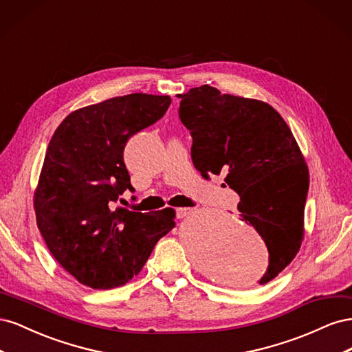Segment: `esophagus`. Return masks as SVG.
Masks as SVG:
<instances>
[{"instance_id":"34e87169","label":"esophagus","mask_w":352,"mask_h":352,"mask_svg":"<svg viewBox=\"0 0 352 352\" xmlns=\"http://www.w3.org/2000/svg\"><path fill=\"white\" fill-rule=\"evenodd\" d=\"M190 212H192V208L180 207V208H176V217H177V219H184V217L189 216Z\"/></svg>"}]
</instances>
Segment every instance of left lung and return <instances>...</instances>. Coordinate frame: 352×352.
<instances>
[{
	"label": "left lung",
	"instance_id": "left-lung-1",
	"mask_svg": "<svg viewBox=\"0 0 352 352\" xmlns=\"http://www.w3.org/2000/svg\"><path fill=\"white\" fill-rule=\"evenodd\" d=\"M179 117L192 136L190 157L202 177L225 173L241 201V220L260 233L269 265L257 282L292 261L304 235L308 168L289 127L272 105L202 85L179 95Z\"/></svg>",
	"mask_w": 352,
	"mask_h": 352
}]
</instances>
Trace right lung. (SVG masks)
I'll list each match as a JSON object with an SVG mask.
<instances>
[{
	"mask_svg": "<svg viewBox=\"0 0 352 352\" xmlns=\"http://www.w3.org/2000/svg\"><path fill=\"white\" fill-rule=\"evenodd\" d=\"M167 95L129 94L70 113L52 135L35 192L36 223L50 252L82 285L111 289L140 273L175 211L116 207L133 190L127 141L167 111Z\"/></svg>",
	"mask_w": 352,
	"mask_h": 352,
	"instance_id": "right-lung-1",
	"label": "right lung"
}]
</instances>
